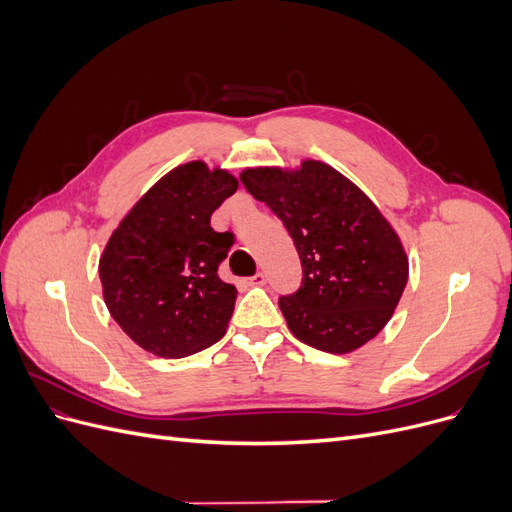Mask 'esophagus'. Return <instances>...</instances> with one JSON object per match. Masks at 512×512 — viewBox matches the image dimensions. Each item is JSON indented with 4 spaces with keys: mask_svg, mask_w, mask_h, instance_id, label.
<instances>
[{
    "mask_svg": "<svg viewBox=\"0 0 512 512\" xmlns=\"http://www.w3.org/2000/svg\"><path fill=\"white\" fill-rule=\"evenodd\" d=\"M265 282H267L265 273H260V271H258L254 277H250V282H247V284H250V286H262Z\"/></svg>",
    "mask_w": 512,
    "mask_h": 512,
    "instance_id": "obj_1",
    "label": "esophagus"
}]
</instances>
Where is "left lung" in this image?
Instances as JSON below:
<instances>
[{
	"instance_id": "obj_1",
	"label": "left lung",
	"mask_w": 512,
	"mask_h": 512,
	"mask_svg": "<svg viewBox=\"0 0 512 512\" xmlns=\"http://www.w3.org/2000/svg\"><path fill=\"white\" fill-rule=\"evenodd\" d=\"M239 179L297 245L303 284L280 299L292 335L331 354L354 352L374 339L408 284L404 243L382 211L320 160L245 168Z\"/></svg>"
}]
</instances>
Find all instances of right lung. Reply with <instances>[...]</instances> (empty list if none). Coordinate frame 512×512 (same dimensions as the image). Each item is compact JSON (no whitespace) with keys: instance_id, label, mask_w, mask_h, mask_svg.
<instances>
[{"instance_id":"add662e5","label":"right lung","mask_w":512,"mask_h":512,"mask_svg":"<svg viewBox=\"0 0 512 512\" xmlns=\"http://www.w3.org/2000/svg\"><path fill=\"white\" fill-rule=\"evenodd\" d=\"M237 188L226 168L185 162L153 183L106 241L104 303L143 350L181 359L224 337L237 288L218 267L232 235L211 228V213Z\"/></svg>"}]
</instances>
